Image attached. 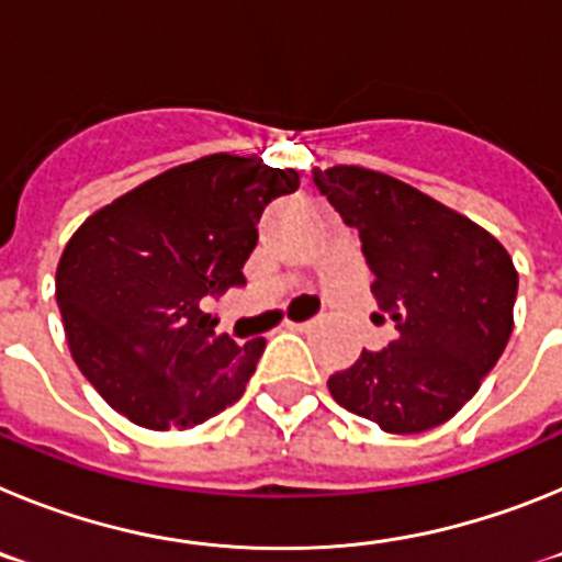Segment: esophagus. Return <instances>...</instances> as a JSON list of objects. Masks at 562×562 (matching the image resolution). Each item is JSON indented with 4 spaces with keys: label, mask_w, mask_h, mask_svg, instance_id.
<instances>
[{
    "label": "esophagus",
    "mask_w": 562,
    "mask_h": 562,
    "mask_svg": "<svg viewBox=\"0 0 562 562\" xmlns=\"http://www.w3.org/2000/svg\"><path fill=\"white\" fill-rule=\"evenodd\" d=\"M286 326H290L292 331H310L312 326H315V321H301V324H297V321H286Z\"/></svg>",
    "instance_id": "1"
}]
</instances>
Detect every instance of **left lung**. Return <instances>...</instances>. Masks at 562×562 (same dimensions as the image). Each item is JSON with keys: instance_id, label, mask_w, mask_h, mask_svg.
<instances>
[{"instance_id": "8db88e82", "label": "left lung", "mask_w": 562, "mask_h": 562, "mask_svg": "<svg viewBox=\"0 0 562 562\" xmlns=\"http://www.w3.org/2000/svg\"><path fill=\"white\" fill-rule=\"evenodd\" d=\"M315 186L360 233L371 292L396 340L329 376L337 405L385 434L448 422L513 335L518 272L484 227L389 173L315 168ZM380 317V321H385Z\"/></svg>"}]
</instances>
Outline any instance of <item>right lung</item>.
<instances>
[{
    "mask_svg": "<svg viewBox=\"0 0 562 562\" xmlns=\"http://www.w3.org/2000/svg\"><path fill=\"white\" fill-rule=\"evenodd\" d=\"M297 173L211 154L143 182L89 216L64 247L56 301L78 369L117 414L151 430L231 408L265 351L207 312L245 286L258 220Z\"/></svg>",
    "mask_w": 562,
    "mask_h": 562,
    "instance_id": "1",
    "label": "right lung"
}]
</instances>
